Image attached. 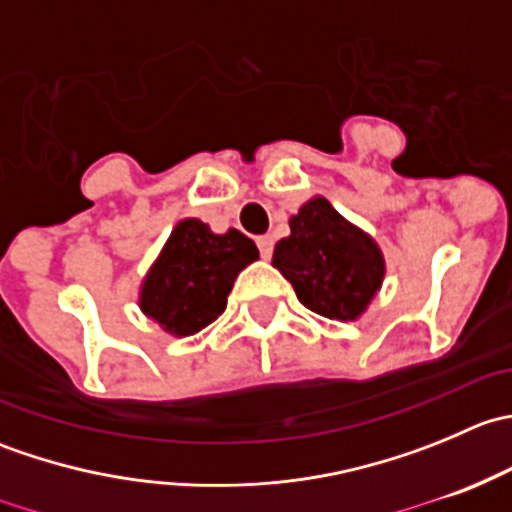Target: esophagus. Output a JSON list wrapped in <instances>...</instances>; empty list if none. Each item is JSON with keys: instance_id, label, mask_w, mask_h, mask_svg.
Here are the masks:
<instances>
[{"instance_id": "esophagus-1", "label": "esophagus", "mask_w": 512, "mask_h": 512, "mask_svg": "<svg viewBox=\"0 0 512 512\" xmlns=\"http://www.w3.org/2000/svg\"><path fill=\"white\" fill-rule=\"evenodd\" d=\"M272 245H275L272 235H260V237H257V247H260V255L265 257V260L272 255Z\"/></svg>"}]
</instances>
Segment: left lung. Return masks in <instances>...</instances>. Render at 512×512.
<instances>
[{
	"label": "left lung",
	"mask_w": 512,
	"mask_h": 512,
	"mask_svg": "<svg viewBox=\"0 0 512 512\" xmlns=\"http://www.w3.org/2000/svg\"><path fill=\"white\" fill-rule=\"evenodd\" d=\"M272 267L292 282L304 307L339 322H356L386 275L384 252L374 237L322 195L289 218V235L275 245Z\"/></svg>",
	"instance_id": "8db88e82"
}]
</instances>
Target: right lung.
Returning a JSON list of instances; mask_svg holds the SVG:
<instances>
[{
    "instance_id": "right-lung-1",
    "label": "right lung",
    "mask_w": 512,
    "mask_h": 512,
    "mask_svg": "<svg viewBox=\"0 0 512 512\" xmlns=\"http://www.w3.org/2000/svg\"><path fill=\"white\" fill-rule=\"evenodd\" d=\"M260 257L240 230L218 235L198 218L173 227L143 277L138 307L170 337H190L220 317L237 275Z\"/></svg>"
}]
</instances>
